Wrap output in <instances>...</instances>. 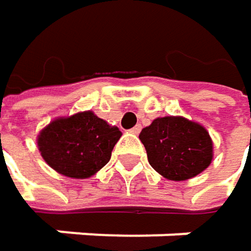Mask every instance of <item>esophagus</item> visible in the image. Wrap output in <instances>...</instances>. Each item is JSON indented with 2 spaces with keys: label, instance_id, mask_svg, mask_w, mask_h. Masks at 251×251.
I'll list each match as a JSON object with an SVG mask.
<instances>
[{
  "label": "esophagus",
  "instance_id": "obj_1",
  "mask_svg": "<svg viewBox=\"0 0 251 251\" xmlns=\"http://www.w3.org/2000/svg\"><path fill=\"white\" fill-rule=\"evenodd\" d=\"M129 132H130V133H133V135H138V133L141 132V126H139V125L133 126V127H132V129H130Z\"/></svg>",
  "mask_w": 251,
  "mask_h": 251
}]
</instances>
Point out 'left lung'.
<instances>
[{
	"instance_id": "8db88e82",
	"label": "left lung",
	"mask_w": 251,
	"mask_h": 251,
	"mask_svg": "<svg viewBox=\"0 0 251 251\" xmlns=\"http://www.w3.org/2000/svg\"><path fill=\"white\" fill-rule=\"evenodd\" d=\"M151 167L167 180L183 181L201 175L214 158L209 132L183 116L157 118L139 133Z\"/></svg>"
}]
</instances>
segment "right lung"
Returning <instances> with one entry per match:
<instances>
[{
  "label": "right lung",
  "mask_w": 251,
  "mask_h": 251,
  "mask_svg": "<svg viewBox=\"0 0 251 251\" xmlns=\"http://www.w3.org/2000/svg\"><path fill=\"white\" fill-rule=\"evenodd\" d=\"M121 136L118 126L85 110L50 121L39 132L36 142L40 155L56 173L88 178L109 163Z\"/></svg>",
  "instance_id": "obj_1"
}]
</instances>
